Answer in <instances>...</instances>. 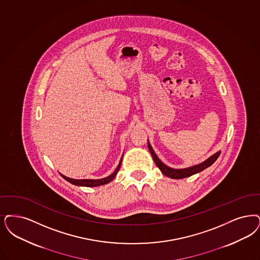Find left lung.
I'll return each instance as SVG.
<instances>
[{"mask_svg":"<svg viewBox=\"0 0 260 260\" xmlns=\"http://www.w3.org/2000/svg\"><path fill=\"white\" fill-rule=\"evenodd\" d=\"M148 148L149 151L151 153V155L153 156V159L156 165V167L159 168V170L161 171V173L166 176L169 177L171 179H183V178H187V177L194 175L197 173L201 172L202 170H204L205 168L211 167L218 158V156L220 155V151H218L217 153H215L214 155L209 156L206 160L202 161L199 165H196L192 167H187V168H172V167H167V165H165L159 158L156 156L154 149L152 148V146L150 144L149 140H148Z\"/></svg>","mask_w":260,"mask_h":260,"instance_id":"1","label":"left lung"}]
</instances>
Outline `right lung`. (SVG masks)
I'll use <instances>...</instances> for the list:
<instances>
[{
    "label": "right lung",
    "instance_id": "obj_1",
    "mask_svg": "<svg viewBox=\"0 0 260 260\" xmlns=\"http://www.w3.org/2000/svg\"><path fill=\"white\" fill-rule=\"evenodd\" d=\"M124 156V155H123ZM123 156L120 159V162L118 165V167H116V169L114 170V172L112 174H110L109 176L105 177V178H102V179H73V178H70V177L64 176L61 174V176L67 180L68 182H70L71 184L75 185V186H79V187H99V186H103L105 184H108L110 183L115 176L117 175L118 171L120 170V167L122 165V159H123Z\"/></svg>",
    "mask_w": 260,
    "mask_h": 260
}]
</instances>
